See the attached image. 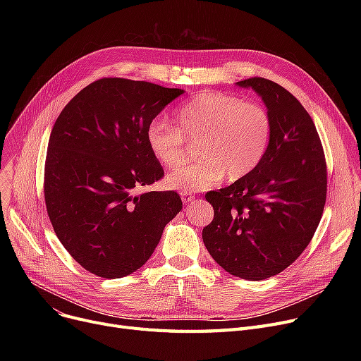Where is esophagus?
Returning a JSON list of instances; mask_svg holds the SVG:
<instances>
[{"label": "esophagus", "mask_w": 361, "mask_h": 361, "mask_svg": "<svg viewBox=\"0 0 361 361\" xmlns=\"http://www.w3.org/2000/svg\"><path fill=\"white\" fill-rule=\"evenodd\" d=\"M181 199H183V203L187 204V203H190V202L195 200V196L192 193H188V192H181Z\"/></svg>", "instance_id": "obj_1"}]
</instances>
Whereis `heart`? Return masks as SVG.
Returning a JSON list of instances; mask_svg holds the SVG:
<instances>
[{
    "label": "heart",
    "instance_id": "obj_1",
    "mask_svg": "<svg viewBox=\"0 0 361 361\" xmlns=\"http://www.w3.org/2000/svg\"><path fill=\"white\" fill-rule=\"evenodd\" d=\"M174 126L154 120L146 128V143L159 164L174 168L185 159L187 142H197L200 158L165 178L180 192H203L226 176L235 181L259 165L272 135L267 108L222 92L197 93L174 112Z\"/></svg>",
    "mask_w": 361,
    "mask_h": 361
}]
</instances>
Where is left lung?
<instances>
[{
  "label": "left lung",
  "instance_id": "left-lung-1",
  "mask_svg": "<svg viewBox=\"0 0 361 361\" xmlns=\"http://www.w3.org/2000/svg\"><path fill=\"white\" fill-rule=\"evenodd\" d=\"M237 85L267 105L271 142L250 174L206 195L215 215L202 238L226 272L262 281L288 268L313 238L326 202V162L312 117L287 89L263 78Z\"/></svg>",
  "mask_w": 361,
  "mask_h": 361
}]
</instances>
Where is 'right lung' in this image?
Instances as JSON below:
<instances>
[{"instance_id": "obj_1", "label": "right lung", "mask_w": 361, "mask_h": 361, "mask_svg": "<svg viewBox=\"0 0 361 361\" xmlns=\"http://www.w3.org/2000/svg\"><path fill=\"white\" fill-rule=\"evenodd\" d=\"M183 89L105 78L82 89L56 118L44 193L54 231L82 267L106 279L147 262L183 207L176 192L135 195L164 177L146 128Z\"/></svg>"}]
</instances>
